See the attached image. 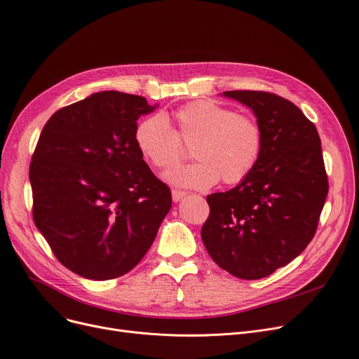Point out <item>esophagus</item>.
Returning a JSON list of instances; mask_svg holds the SVG:
<instances>
[{
  "label": "esophagus",
  "instance_id": "esophagus-1",
  "mask_svg": "<svg viewBox=\"0 0 359 359\" xmlns=\"http://www.w3.org/2000/svg\"><path fill=\"white\" fill-rule=\"evenodd\" d=\"M186 195H187V194H186L184 191H179V189H173V191H172V198H173L175 202H179V201H180L183 196H186Z\"/></svg>",
  "mask_w": 359,
  "mask_h": 359
}]
</instances>
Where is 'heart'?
<instances>
[{
  "instance_id": "heart-1",
  "label": "heart",
  "mask_w": 359,
  "mask_h": 359,
  "mask_svg": "<svg viewBox=\"0 0 359 359\" xmlns=\"http://www.w3.org/2000/svg\"><path fill=\"white\" fill-rule=\"evenodd\" d=\"M172 119L175 129L163 115H153L134 132L140 154L157 170L176 165L186 157L184 147H192L198 161L168 172L165 177L172 183L206 189L219 179L237 184L253 172L263 148V130L255 118L196 100L176 109Z\"/></svg>"
}]
</instances>
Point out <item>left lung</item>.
<instances>
[{
	"label": "left lung",
	"instance_id": "8db88e82",
	"mask_svg": "<svg viewBox=\"0 0 359 359\" xmlns=\"http://www.w3.org/2000/svg\"><path fill=\"white\" fill-rule=\"evenodd\" d=\"M224 96L252 107L263 130L253 172L227 192L206 196L201 230L217 265L241 279H260L288 265L313 240L329 192L322 142L292 102L268 91Z\"/></svg>",
	"mask_w": 359,
	"mask_h": 359
}]
</instances>
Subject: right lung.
<instances>
[{
  "label": "right lung",
  "mask_w": 359,
  "mask_h": 359,
  "mask_svg": "<svg viewBox=\"0 0 359 359\" xmlns=\"http://www.w3.org/2000/svg\"><path fill=\"white\" fill-rule=\"evenodd\" d=\"M147 99L94 93L56 110L30 163L33 221L65 268L94 280L134 269L172 208L135 145Z\"/></svg>",
  "instance_id": "add662e5"
}]
</instances>
